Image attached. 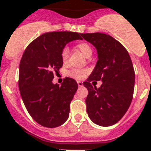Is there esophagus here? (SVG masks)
<instances>
[{
	"mask_svg": "<svg viewBox=\"0 0 151 151\" xmlns=\"http://www.w3.org/2000/svg\"><path fill=\"white\" fill-rule=\"evenodd\" d=\"M77 84L79 86H83V82H81V81H77Z\"/></svg>",
	"mask_w": 151,
	"mask_h": 151,
	"instance_id": "obj_1",
	"label": "esophagus"
}]
</instances>
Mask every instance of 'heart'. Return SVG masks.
<instances>
[{
  "label": "heart",
  "instance_id": "obj_1",
  "mask_svg": "<svg viewBox=\"0 0 151 151\" xmlns=\"http://www.w3.org/2000/svg\"><path fill=\"white\" fill-rule=\"evenodd\" d=\"M77 48L81 51V52L83 54L85 57H88V56H91L92 53H93V50L92 48L89 44L86 42H81L77 45ZM61 59L64 62H66L68 61V55H69V48L68 47H65L61 51ZM86 73V70L83 69H72L70 72H69V75L72 77L77 78V79H81L85 76Z\"/></svg>",
  "mask_w": 151,
  "mask_h": 151
}]
</instances>
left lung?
<instances>
[{
	"instance_id": "obj_1",
	"label": "left lung",
	"mask_w": 151,
	"mask_h": 151,
	"mask_svg": "<svg viewBox=\"0 0 151 151\" xmlns=\"http://www.w3.org/2000/svg\"><path fill=\"white\" fill-rule=\"evenodd\" d=\"M86 41L97 51L98 61L93 70L83 82L88 90L86 112L95 124L110 126L126 113L133 98L135 74L128 51L109 35L101 32L82 33ZM102 80L99 88L91 81Z\"/></svg>"
}]
</instances>
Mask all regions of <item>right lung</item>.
Returning <instances> with one entry per match:
<instances>
[{
  "label": "right lung",
  "mask_w": 151,
  "mask_h": 151,
  "mask_svg": "<svg viewBox=\"0 0 151 151\" xmlns=\"http://www.w3.org/2000/svg\"><path fill=\"white\" fill-rule=\"evenodd\" d=\"M76 39H82L77 32H46L29 45L21 58V97L31 117L46 128L60 126L69 116L70 103L78 85L70 77H65L61 86L54 84L52 80L63 65L61 51Z\"/></svg>",
  "instance_id": "obj_1"
}]
</instances>
